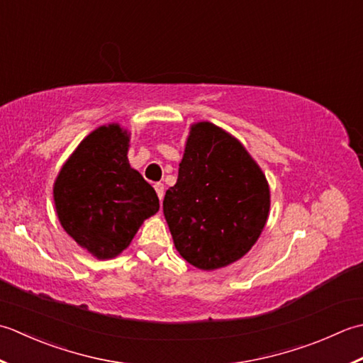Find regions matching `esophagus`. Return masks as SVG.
<instances>
[{
	"label": "esophagus",
	"instance_id": "obj_1",
	"mask_svg": "<svg viewBox=\"0 0 363 363\" xmlns=\"http://www.w3.org/2000/svg\"><path fill=\"white\" fill-rule=\"evenodd\" d=\"M155 191H157L158 199H160V202H161L162 197H164V184H162V183H155Z\"/></svg>",
	"mask_w": 363,
	"mask_h": 363
}]
</instances>
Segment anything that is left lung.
<instances>
[{"instance_id": "left-lung-1", "label": "left lung", "mask_w": 363, "mask_h": 363, "mask_svg": "<svg viewBox=\"0 0 363 363\" xmlns=\"http://www.w3.org/2000/svg\"><path fill=\"white\" fill-rule=\"evenodd\" d=\"M269 205L266 177L240 140L210 122L192 125L179 179L162 201L184 260L203 271L240 260L262 235Z\"/></svg>"}]
</instances>
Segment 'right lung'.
I'll return each mask as SVG.
<instances>
[{"label": "right lung", "mask_w": 363, "mask_h": 363, "mask_svg": "<svg viewBox=\"0 0 363 363\" xmlns=\"http://www.w3.org/2000/svg\"><path fill=\"white\" fill-rule=\"evenodd\" d=\"M130 133L119 123L94 130L64 162L53 197L62 228L99 260L130 246L160 210L155 189L128 162Z\"/></svg>", "instance_id": "1"}]
</instances>
